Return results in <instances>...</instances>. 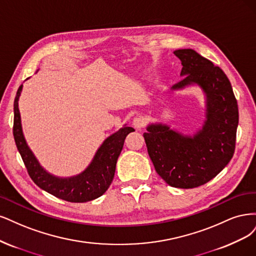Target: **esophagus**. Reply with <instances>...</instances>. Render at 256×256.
I'll use <instances>...</instances> for the list:
<instances>
[{
  "label": "esophagus",
  "instance_id": "1",
  "mask_svg": "<svg viewBox=\"0 0 256 256\" xmlns=\"http://www.w3.org/2000/svg\"><path fill=\"white\" fill-rule=\"evenodd\" d=\"M146 126V121L144 118L142 117H137L133 120V126L136 128V130H142L144 126Z\"/></svg>",
  "mask_w": 256,
  "mask_h": 256
}]
</instances>
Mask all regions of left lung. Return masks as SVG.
I'll use <instances>...</instances> for the list:
<instances>
[{
    "label": "left lung",
    "mask_w": 256,
    "mask_h": 256,
    "mask_svg": "<svg viewBox=\"0 0 256 256\" xmlns=\"http://www.w3.org/2000/svg\"><path fill=\"white\" fill-rule=\"evenodd\" d=\"M182 62V80L171 90L200 86L206 100V120L194 136L162 123H152L144 134L158 176L176 188H194L215 178L233 158L238 105L226 73L192 48L173 52Z\"/></svg>",
    "instance_id": "8db88e82"
}]
</instances>
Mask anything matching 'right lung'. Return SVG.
Here are the masks:
<instances>
[{
    "label": "right lung",
    "instance_id": "1",
    "mask_svg": "<svg viewBox=\"0 0 256 256\" xmlns=\"http://www.w3.org/2000/svg\"><path fill=\"white\" fill-rule=\"evenodd\" d=\"M22 87L23 85L19 87L14 98L12 132L16 146L30 178L46 192L68 202L84 203L101 196L112 182L116 164L126 137L135 130L130 126H123L114 134L107 137L98 149L92 162L80 174L71 178L55 176L40 166L24 138L18 105Z\"/></svg>",
    "mask_w": 256,
    "mask_h": 256
}]
</instances>
